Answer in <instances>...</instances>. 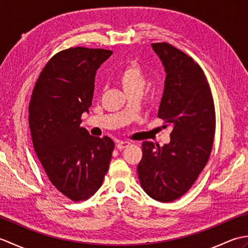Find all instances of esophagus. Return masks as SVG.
<instances>
[{
	"label": "esophagus",
	"mask_w": 248,
	"mask_h": 248,
	"mask_svg": "<svg viewBox=\"0 0 248 248\" xmlns=\"http://www.w3.org/2000/svg\"><path fill=\"white\" fill-rule=\"evenodd\" d=\"M129 146H130L129 141H124V140L118 141L117 145H116V147H117L118 150H123V149H124V148H128Z\"/></svg>",
	"instance_id": "esophagus-1"
}]
</instances>
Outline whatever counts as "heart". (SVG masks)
I'll return each instance as SVG.
<instances>
[{"label":"heart","instance_id":"b5f03b06","mask_svg":"<svg viewBox=\"0 0 248 248\" xmlns=\"http://www.w3.org/2000/svg\"><path fill=\"white\" fill-rule=\"evenodd\" d=\"M147 76L138 62H131L118 75V83L129 96L143 92Z\"/></svg>","mask_w":248,"mask_h":248}]
</instances>
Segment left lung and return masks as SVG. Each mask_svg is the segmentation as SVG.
Listing matches in <instances>:
<instances>
[{
	"label": "left lung",
	"mask_w": 248,
	"mask_h": 248,
	"mask_svg": "<svg viewBox=\"0 0 248 248\" xmlns=\"http://www.w3.org/2000/svg\"><path fill=\"white\" fill-rule=\"evenodd\" d=\"M151 46L166 72L157 117L172 131L170 143L163 147L143 141L138 173L151 198L170 202L192 187L207 165L215 134V108L204 72L191 56L167 43Z\"/></svg>",
	"instance_id": "left-lung-1"
}]
</instances>
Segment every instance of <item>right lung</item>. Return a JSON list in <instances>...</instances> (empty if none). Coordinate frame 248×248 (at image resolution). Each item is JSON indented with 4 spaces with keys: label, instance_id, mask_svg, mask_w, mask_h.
<instances>
[{
    "label": "right lung",
    "instance_id": "1",
    "mask_svg": "<svg viewBox=\"0 0 248 248\" xmlns=\"http://www.w3.org/2000/svg\"><path fill=\"white\" fill-rule=\"evenodd\" d=\"M113 52L76 46L62 50L40 72L29 104L37 156L51 183L73 202L86 200L102 186L115 144L81 127L92 105L94 76Z\"/></svg>",
    "mask_w": 248,
    "mask_h": 248
}]
</instances>
